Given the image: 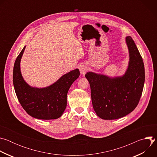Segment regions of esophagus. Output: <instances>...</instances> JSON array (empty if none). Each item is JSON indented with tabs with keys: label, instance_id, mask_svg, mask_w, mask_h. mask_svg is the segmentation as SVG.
<instances>
[{
	"label": "esophagus",
	"instance_id": "esophagus-1",
	"mask_svg": "<svg viewBox=\"0 0 157 157\" xmlns=\"http://www.w3.org/2000/svg\"><path fill=\"white\" fill-rule=\"evenodd\" d=\"M79 69L81 74L82 75H84L88 70V67H87V66H86L84 64H81L79 67Z\"/></svg>",
	"mask_w": 157,
	"mask_h": 157
}]
</instances>
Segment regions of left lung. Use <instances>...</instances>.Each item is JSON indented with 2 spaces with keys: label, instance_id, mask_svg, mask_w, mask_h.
<instances>
[{
  "label": "left lung",
  "instance_id": "8db88e82",
  "mask_svg": "<svg viewBox=\"0 0 157 157\" xmlns=\"http://www.w3.org/2000/svg\"><path fill=\"white\" fill-rule=\"evenodd\" d=\"M129 62L125 73L110 78L87 72L85 76L91 87L93 106L98 116L105 120L123 117L136 109L145 82L142 58L132 37L125 38Z\"/></svg>",
  "mask_w": 157,
  "mask_h": 157
}]
</instances>
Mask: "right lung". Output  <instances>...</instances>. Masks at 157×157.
I'll return each mask as SVG.
<instances>
[{
    "mask_svg": "<svg viewBox=\"0 0 157 157\" xmlns=\"http://www.w3.org/2000/svg\"><path fill=\"white\" fill-rule=\"evenodd\" d=\"M25 47L17 56L13 66V83L18 100L27 113L34 118L58 119L64 113L67 94L71 84L79 78L80 72L78 69L73 70L47 87H31L25 81L20 71V60Z\"/></svg>",
    "mask_w": 157,
    "mask_h": 157,
    "instance_id": "1",
    "label": "right lung"
}]
</instances>
